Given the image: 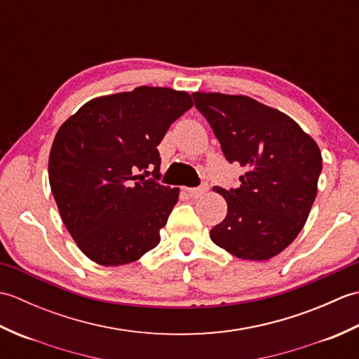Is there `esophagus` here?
<instances>
[{"label": "esophagus", "instance_id": "esophagus-1", "mask_svg": "<svg viewBox=\"0 0 359 359\" xmlns=\"http://www.w3.org/2000/svg\"><path fill=\"white\" fill-rule=\"evenodd\" d=\"M208 187L207 185H202V187H197V188H187V193L189 197H193V199H197V197H202L205 193H207Z\"/></svg>", "mask_w": 359, "mask_h": 359}]
</instances>
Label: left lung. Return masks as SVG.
I'll return each instance as SVG.
<instances>
[{
  "mask_svg": "<svg viewBox=\"0 0 359 359\" xmlns=\"http://www.w3.org/2000/svg\"><path fill=\"white\" fill-rule=\"evenodd\" d=\"M224 156L247 170L241 187L224 189L226 217L211 241L247 261H266L292 243L307 222L323 157L293 118L247 95L194 93Z\"/></svg>",
  "mask_w": 359,
  "mask_h": 359,
  "instance_id": "8db88e82",
  "label": "left lung"
}]
</instances>
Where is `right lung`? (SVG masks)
<instances>
[{
    "label": "right lung",
    "mask_w": 359,
    "mask_h": 359,
    "mask_svg": "<svg viewBox=\"0 0 359 359\" xmlns=\"http://www.w3.org/2000/svg\"><path fill=\"white\" fill-rule=\"evenodd\" d=\"M188 93L140 86L97 97L60 126L49 184L79 248L104 266L131 264L158 245L179 188L160 185L157 147L191 108ZM153 168L154 180H144Z\"/></svg>",
    "instance_id": "1"
}]
</instances>
